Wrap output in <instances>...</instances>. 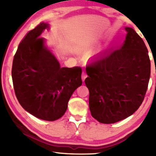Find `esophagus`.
<instances>
[{
  "mask_svg": "<svg viewBox=\"0 0 156 156\" xmlns=\"http://www.w3.org/2000/svg\"><path fill=\"white\" fill-rule=\"evenodd\" d=\"M88 77L87 73L84 72H82V81H84L85 79Z\"/></svg>",
  "mask_w": 156,
  "mask_h": 156,
  "instance_id": "esophagus-1",
  "label": "esophagus"
}]
</instances>
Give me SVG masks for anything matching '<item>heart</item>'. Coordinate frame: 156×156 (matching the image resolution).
Returning <instances> with one entry per match:
<instances>
[{"instance_id": "obj_1", "label": "heart", "mask_w": 156, "mask_h": 156, "mask_svg": "<svg viewBox=\"0 0 156 156\" xmlns=\"http://www.w3.org/2000/svg\"><path fill=\"white\" fill-rule=\"evenodd\" d=\"M94 43L95 39L94 37L90 35H87L80 39L76 49L78 51H87L93 48Z\"/></svg>"}]
</instances>
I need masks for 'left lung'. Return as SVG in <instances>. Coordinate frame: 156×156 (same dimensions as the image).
Returning a JSON list of instances; mask_svg holds the SVG:
<instances>
[{
  "instance_id": "left-lung-1",
  "label": "left lung",
  "mask_w": 156,
  "mask_h": 156,
  "mask_svg": "<svg viewBox=\"0 0 156 156\" xmlns=\"http://www.w3.org/2000/svg\"><path fill=\"white\" fill-rule=\"evenodd\" d=\"M125 29L127 34L120 48L105 51L86 68L89 108L101 123H115L133 115L144 101L150 80L145 43L133 29Z\"/></svg>"
}]
</instances>
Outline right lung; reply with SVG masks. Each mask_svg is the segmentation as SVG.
<instances>
[{
    "instance_id": "add662e5",
    "label": "right lung",
    "mask_w": 156,
    "mask_h": 156,
    "mask_svg": "<svg viewBox=\"0 0 156 156\" xmlns=\"http://www.w3.org/2000/svg\"><path fill=\"white\" fill-rule=\"evenodd\" d=\"M48 23H41L25 36L14 56L12 78L22 107L42 120L61 118L73 92L82 84V68H61L41 34Z\"/></svg>"
}]
</instances>
